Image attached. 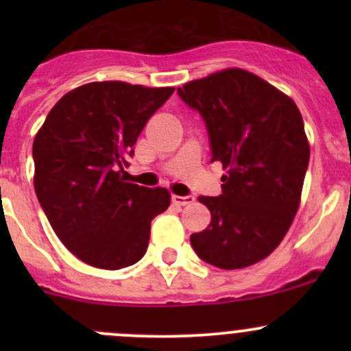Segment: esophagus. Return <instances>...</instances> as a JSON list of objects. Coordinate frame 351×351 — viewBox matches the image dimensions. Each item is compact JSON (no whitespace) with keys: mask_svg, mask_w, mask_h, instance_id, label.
Segmentation results:
<instances>
[{"mask_svg":"<svg viewBox=\"0 0 351 351\" xmlns=\"http://www.w3.org/2000/svg\"><path fill=\"white\" fill-rule=\"evenodd\" d=\"M195 200V197L193 195H185V197H182V195H171V202L175 205H178V207H182V205H189V204H192V202Z\"/></svg>","mask_w":351,"mask_h":351,"instance_id":"esophagus-1","label":"esophagus"}]
</instances>
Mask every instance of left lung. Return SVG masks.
I'll return each instance as SVG.
<instances>
[{"instance_id": "obj_1", "label": "left lung", "mask_w": 351, "mask_h": 351, "mask_svg": "<svg viewBox=\"0 0 351 351\" xmlns=\"http://www.w3.org/2000/svg\"><path fill=\"white\" fill-rule=\"evenodd\" d=\"M200 113L210 161L224 169L222 193L200 197L207 229L190 236L198 258L224 270L267 258L299 208L309 143L302 115L287 95L244 69H226L178 88Z\"/></svg>"}]
</instances>
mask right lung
I'll use <instances>...</instances> for the list:
<instances>
[{"mask_svg": "<svg viewBox=\"0 0 351 351\" xmlns=\"http://www.w3.org/2000/svg\"><path fill=\"white\" fill-rule=\"evenodd\" d=\"M175 88L104 81L76 88L49 112L34 141L35 193L62 244L105 270L144 256L166 189L125 182L123 166L147 120Z\"/></svg>", "mask_w": 351, "mask_h": 351, "instance_id": "add662e5", "label": "right lung"}]
</instances>
